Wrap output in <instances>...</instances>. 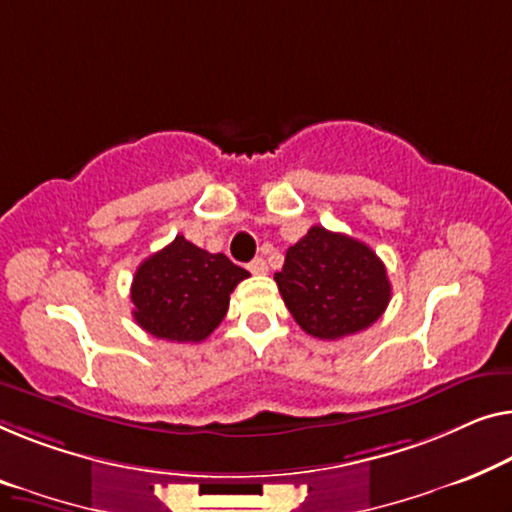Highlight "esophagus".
I'll list each match as a JSON object with an SVG mask.
<instances>
[{
  "mask_svg": "<svg viewBox=\"0 0 512 512\" xmlns=\"http://www.w3.org/2000/svg\"><path fill=\"white\" fill-rule=\"evenodd\" d=\"M249 270L254 274H265L268 272V263H265V258H254V261L249 263Z\"/></svg>",
  "mask_w": 512,
  "mask_h": 512,
  "instance_id": "34e87169",
  "label": "esophagus"
}]
</instances>
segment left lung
Listing matches in <instances>:
<instances>
[{
    "instance_id": "left-lung-1",
    "label": "left lung",
    "mask_w": 512,
    "mask_h": 512,
    "mask_svg": "<svg viewBox=\"0 0 512 512\" xmlns=\"http://www.w3.org/2000/svg\"><path fill=\"white\" fill-rule=\"evenodd\" d=\"M295 323L311 337L342 339L376 323L390 302L385 265L365 242L311 226L274 272Z\"/></svg>"
}]
</instances>
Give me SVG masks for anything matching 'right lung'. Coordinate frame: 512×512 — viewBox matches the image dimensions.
Masks as SVG:
<instances>
[{"label": "right lung", "mask_w": 512, "mask_h": 512, "mask_svg": "<svg viewBox=\"0 0 512 512\" xmlns=\"http://www.w3.org/2000/svg\"><path fill=\"white\" fill-rule=\"evenodd\" d=\"M249 272L184 235L138 265L131 284L133 318L168 342H203L224 321L233 288Z\"/></svg>", "instance_id": "add662e5"}]
</instances>
